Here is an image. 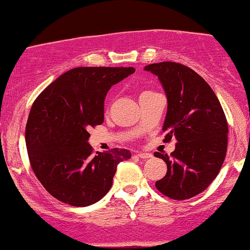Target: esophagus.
Listing matches in <instances>:
<instances>
[{
    "label": "esophagus",
    "instance_id": "esophagus-1",
    "mask_svg": "<svg viewBox=\"0 0 250 250\" xmlns=\"http://www.w3.org/2000/svg\"><path fill=\"white\" fill-rule=\"evenodd\" d=\"M137 157H140V158H142V159H148V158H150L151 157V154H149V152H138V154L136 155Z\"/></svg>",
    "mask_w": 250,
    "mask_h": 250
}]
</instances>
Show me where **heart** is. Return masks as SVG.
I'll list each match as a JSON object with an SVG mask.
<instances>
[{"mask_svg":"<svg viewBox=\"0 0 250 250\" xmlns=\"http://www.w3.org/2000/svg\"><path fill=\"white\" fill-rule=\"evenodd\" d=\"M152 93H155V92L149 91V89H144V91L141 92V94H140V99L146 98V96H148V95H150V94H152Z\"/></svg>","mask_w":250,"mask_h":250,"instance_id":"heart-1","label":"heart"}]
</instances>
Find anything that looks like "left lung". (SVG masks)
Listing matches in <instances>:
<instances>
[{"mask_svg":"<svg viewBox=\"0 0 250 250\" xmlns=\"http://www.w3.org/2000/svg\"><path fill=\"white\" fill-rule=\"evenodd\" d=\"M144 70L158 77L167 93L163 141L177 140L170 156L155 152L167 165L156 188L171 199H190L206 190L221 169L228 142L226 115L208 83L188 66L162 62Z\"/></svg>","mask_w":250,"mask_h":250,"instance_id":"left-lung-1","label":"left lung"}]
</instances>
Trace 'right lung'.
Segmentation results:
<instances>
[{
	"mask_svg": "<svg viewBox=\"0 0 250 250\" xmlns=\"http://www.w3.org/2000/svg\"><path fill=\"white\" fill-rule=\"evenodd\" d=\"M134 67H76L50 83L32 104L25 127L30 165L44 188L71 206H89L110 190L125 149L96 152L89 128L104 122V102Z\"/></svg>",
	"mask_w": 250,
	"mask_h": 250,
	"instance_id": "add662e5",
	"label": "right lung"
}]
</instances>
